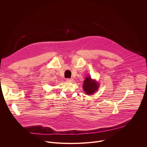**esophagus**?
<instances>
[{
  "mask_svg": "<svg viewBox=\"0 0 147 147\" xmlns=\"http://www.w3.org/2000/svg\"><path fill=\"white\" fill-rule=\"evenodd\" d=\"M73 81V78H67L66 79V81L67 82H72Z\"/></svg>",
  "mask_w": 147,
  "mask_h": 147,
  "instance_id": "1",
  "label": "esophagus"
}]
</instances>
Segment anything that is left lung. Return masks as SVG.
Segmentation results:
<instances>
[{
    "instance_id": "1",
    "label": "left lung",
    "mask_w": 147,
    "mask_h": 147,
    "mask_svg": "<svg viewBox=\"0 0 147 147\" xmlns=\"http://www.w3.org/2000/svg\"><path fill=\"white\" fill-rule=\"evenodd\" d=\"M99 84L96 80L92 79L91 76H87L86 77L84 81L83 82V90L87 95L94 94L99 88Z\"/></svg>"
}]
</instances>
